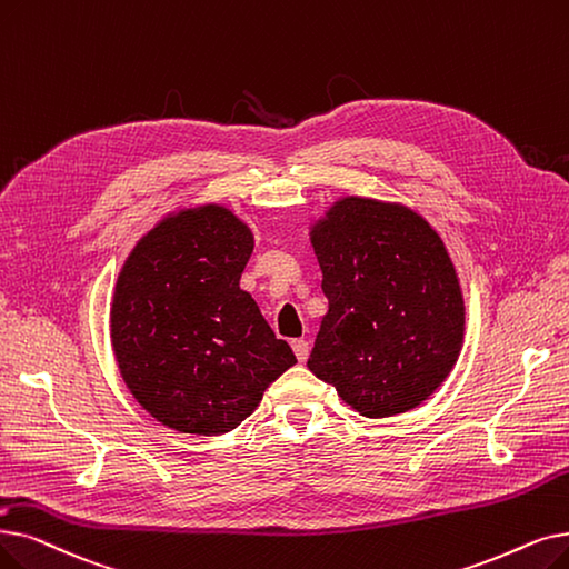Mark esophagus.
Wrapping results in <instances>:
<instances>
[{
	"mask_svg": "<svg viewBox=\"0 0 569 569\" xmlns=\"http://www.w3.org/2000/svg\"><path fill=\"white\" fill-rule=\"evenodd\" d=\"M292 351L298 356L300 362H305L309 358V341L307 339H292Z\"/></svg>",
	"mask_w": 569,
	"mask_h": 569,
	"instance_id": "obj_1",
	"label": "esophagus"
}]
</instances>
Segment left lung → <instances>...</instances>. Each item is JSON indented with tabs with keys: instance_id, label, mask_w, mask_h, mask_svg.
<instances>
[{
	"instance_id": "8db88e82",
	"label": "left lung",
	"mask_w": 569,
	"mask_h": 569,
	"mask_svg": "<svg viewBox=\"0 0 569 569\" xmlns=\"http://www.w3.org/2000/svg\"><path fill=\"white\" fill-rule=\"evenodd\" d=\"M328 313L309 369L360 416L405 413L453 369L465 305L439 234L416 211L343 197L311 230Z\"/></svg>"
}]
</instances>
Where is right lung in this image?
Returning a JSON list of instances; mask_svg holds the SVG:
<instances>
[{
	"mask_svg": "<svg viewBox=\"0 0 569 569\" xmlns=\"http://www.w3.org/2000/svg\"><path fill=\"white\" fill-rule=\"evenodd\" d=\"M253 234L226 207L164 218L122 264L113 353L137 402L188 435L234 430L295 362L239 288Z\"/></svg>",
	"mask_w": 569,
	"mask_h": 569,
	"instance_id": "1",
	"label": "right lung"
}]
</instances>
